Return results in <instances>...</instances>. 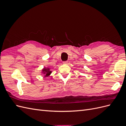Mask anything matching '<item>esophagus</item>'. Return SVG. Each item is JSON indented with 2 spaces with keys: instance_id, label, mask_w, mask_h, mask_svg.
<instances>
[{
  "instance_id": "34e87169",
  "label": "esophagus",
  "mask_w": 126,
  "mask_h": 126,
  "mask_svg": "<svg viewBox=\"0 0 126 126\" xmlns=\"http://www.w3.org/2000/svg\"><path fill=\"white\" fill-rule=\"evenodd\" d=\"M63 64H67L68 63V62H67V61H65V62H63Z\"/></svg>"
}]
</instances>
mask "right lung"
<instances>
[{
    "instance_id": "obj_1",
    "label": "right lung",
    "mask_w": 126,
    "mask_h": 126,
    "mask_svg": "<svg viewBox=\"0 0 126 126\" xmlns=\"http://www.w3.org/2000/svg\"><path fill=\"white\" fill-rule=\"evenodd\" d=\"M51 71L49 68H44V69L42 70V73L45 74V77H47L51 74Z\"/></svg>"
}]
</instances>
